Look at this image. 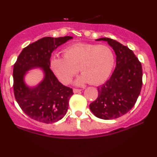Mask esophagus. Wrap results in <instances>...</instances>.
<instances>
[{
	"instance_id": "obj_1",
	"label": "esophagus",
	"mask_w": 157,
	"mask_h": 157,
	"mask_svg": "<svg viewBox=\"0 0 157 157\" xmlns=\"http://www.w3.org/2000/svg\"><path fill=\"white\" fill-rule=\"evenodd\" d=\"M80 91H81V89H73V92L75 94L79 93V92H80Z\"/></svg>"
}]
</instances>
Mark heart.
<instances>
[{"instance_id": "obj_1", "label": "heart", "mask_w": 157, "mask_h": 157, "mask_svg": "<svg viewBox=\"0 0 157 157\" xmlns=\"http://www.w3.org/2000/svg\"><path fill=\"white\" fill-rule=\"evenodd\" d=\"M63 57L54 56L50 60L52 72L63 84H68L78 70L82 74L77 84L104 82L111 75L114 63L111 49L106 45L75 44L63 51Z\"/></svg>"}]
</instances>
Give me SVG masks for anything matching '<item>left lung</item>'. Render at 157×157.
I'll list each match as a JSON object with an SVG mask.
<instances>
[{
    "mask_svg": "<svg viewBox=\"0 0 157 157\" xmlns=\"http://www.w3.org/2000/svg\"><path fill=\"white\" fill-rule=\"evenodd\" d=\"M96 40L108 42L116 55V67L105 83L97 88L98 97L89 105L97 117L112 120L125 114L134 107L141 91V63L127 46L108 37Z\"/></svg>",
    "mask_w": 157,
    "mask_h": 157,
    "instance_id": "8db88e82",
    "label": "left lung"
}]
</instances>
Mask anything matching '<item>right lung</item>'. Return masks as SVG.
<instances>
[{
	"mask_svg": "<svg viewBox=\"0 0 157 157\" xmlns=\"http://www.w3.org/2000/svg\"><path fill=\"white\" fill-rule=\"evenodd\" d=\"M71 36L45 37L25 47L13 68V89L16 101L27 116L44 123H53L65 116L72 89L60 83L50 68V57L54 50L72 39ZM41 67L43 80L35 87L25 83L24 77L32 68Z\"/></svg>",
	"mask_w": 157,
	"mask_h": 157,
	"instance_id": "right-lung-1",
	"label": "right lung"
}]
</instances>
